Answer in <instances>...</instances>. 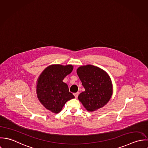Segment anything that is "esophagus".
Wrapping results in <instances>:
<instances>
[{
    "mask_svg": "<svg viewBox=\"0 0 148 148\" xmlns=\"http://www.w3.org/2000/svg\"><path fill=\"white\" fill-rule=\"evenodd\" d=\"M74 96H75V98H77L78 97V95H79V92H76V93H74Z\"/></svg>",
    "mask_w": 148,
    "mask_h": 148,
    "instance_id": "1",
    "label": "esophagus"
}]
</instances>
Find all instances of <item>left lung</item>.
<instances>
[{"instance_id": "left-lung-1", "label": "left lung", "mask_w": 148, "mask_h": 148, "mask_svg": "<svg viewBox=\"0 0 148 148\" xmlns=\"http://www.w3.org/2000/svg\"><path fill=\"white\" fill-rule=\"evenodd\" d=\"M77 73L85 89L78 95L84 108L92 112L106 105L113 92L109 74L103 69L91 64L79 67Z\"/></svg>"}]
</instances>
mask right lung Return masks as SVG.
I'll use <instances>...</instances> for the list:
<instances>
[{
	"label": "right lung",
	"instance_id": "right-lung-1",
	"mask_svg": "<svg viewBox=\"0 0 148 148\" xmlns=\"http://www.w3.org/2000/svg\"><path fill=\"white\" fill-rule=\"evenodd\" d=\"M73 70L71 64H51L42 72L37 79L36 92L38 100L53 113H59L67 101L74 98L67 85L63 82Z\"/></svg>",
	"mask_w": 148,
	"mask_h": 148
}]
</instances>
